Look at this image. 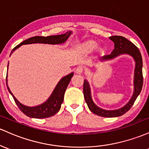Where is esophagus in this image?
<instances>
[{"mask_svg": "<svg viewBox=\"0 0 149 149\" xmlns=\"http://www.w3.org/2000/svg\"><path fill=\"white\" fill-rule=\"evenodd\" d=\"M83 71H84V68H82V67L79 66L77 68L76 70H75V72H76L77 74H80L83 72Z\"/></svg>", "mask_w": 149, "mask_h": 149, "instance_id": "esophagus-1", "label": "esophagus"}]
</instances>
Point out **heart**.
<instances>
[{"label": "heart", "mask_w": 149, "mask_h": 149, "mask_svg": "<svg viewBox=\"0 0 149 149\" xmlns=\"http://www.w3.org/2000/svg\"><path fill=\"white\" fill-rule=\"evenodd\" d=\"M96 47V43L93 41H88L82 44V48L87 51H91Z\"/></svg>", "instance_id": "obj_1"}]
</instances>
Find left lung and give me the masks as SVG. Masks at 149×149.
<instances>
[{"instance_id":"left-lung-1","label":"left lung","mask_w":149,"mask_h":149,"mask_svg":"<svg viewBox=\"0 0 149 149\" xmlns=\"http://www.w3.org/2000/svg\"><path fill=\"white\" fill-rule=\"evenodd\" d=\"M110 39L113 41L115 43L114 50L112 51L110 55L103 56L101 58V61H107L115 58V57L120 56L122 54H128L132 56L134 60L135 61V70H134V93L132 96L130 101L123 106V108L114 111H106L102 108H100L95 103H93L91 96V88H90L89 84L87 80L84 79V81L83 92L84 99L89 110L93 113L97 115H99L105 118H113V117H119L126 113L133 106L134 103L136 101L137 96L139 95L143 86V74H142V58L141 53L139 48L129 41L126 38L121 36H112L109 37Z\"/></svg>"}]
</instances>
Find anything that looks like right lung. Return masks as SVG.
<instances>
[{
	"mask_svg": "<svg viewBox=\"0 0 149 149\" xmlns=\"http://www.w3.org/2000/svg\"><path fill=\"white\" fill-rule=\"evenodd\" d=\"M72 31H68L65 34H61V35H54V36H48L46 37L44 36H36L28 38L22 42L19 43V45L15 46L11 51V53L18 48L22 45L24 44H31V43H48V44H61L65 42L69 36L71 34ZM9 64V63H8ZM74 73L72 72L67 76L64 77L60 80L59 82L56 85V88L53 90L52 94L48 98V99L46 102L42 103L39 106H34V107H29L22 105L19 103L17 100L16 99L15 97L13 94L10 90L9 87L8 86V80L7 77H6V84H7V87L10 93L12 95V96L14 98L15 102L19 108V110L22 112L24 114L29 118H46L49 117L53 116L55 114H56L58 111H60L61 107V104L63 103V99H64L65 92L66 91V88L69 84L71 78L72 77ZM8 76V74H7Z\"/></svg>",
	"mask_w": 149,
	"mask_h": 149,
	"instance_id": "add662e5",
	"label": "right lung"
}]
</instances>
